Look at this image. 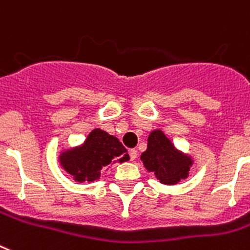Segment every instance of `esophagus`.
<instances>
[{
    "mask_svg": "<svg viewBox=\"0 0 250 250\" xmlns=\"http://www.w3.org/2000/svg\"><path fill=\"white\" fill-rule=\"evenodd\" d=\"M129 156H130L131 161H134V160L137 159V156H138L137 149H130V151H129Z\"/></svg>",
    "mask_w": 250,
    "mask_h": 250,
    "instance_id": "34e87169",
    "label": "esophagus"
}]
</instances>
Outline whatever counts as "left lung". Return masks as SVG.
I'll use <instances>...</instances> for the list:
<instances>
[{"mask_svg": "<svg viewBox=\"0 0 250 250\" xmlns=\"http://www.w3.org/2000/svg\"><path fill=\"white\" fill-rule=\"evenodd\" d=\"M147 141V149L141 155V160L160 183L173 186L188 177L189 167L193 164L192 157L175 148L164 131L155 129L149 133Z\"/></svg>", "mask_w": 250, "mask_h": 250, "instance_id": "obj_1", "label": "left lung"}]
</instances>
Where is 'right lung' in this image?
Listing matches in <instances>:
<instances>
[{
  "instance_id": "obj_1",
  "label": "right lung",
  "mask_w": 250,
  "mask_h": 250,
  "mask_svg": "<svg viewBox=\"0 0 250 250\" xmlns=\"http://www.w3.org/2000/svg\"><path fill=\"white\" fill-rule=\"evenodd\" d=\"M129 159L121 142L102 129L91 130L83 145L64 149L59 155L62 167L80 183L97 181L109 164L125 163Z\"/></svg>"
}]
</instances>
